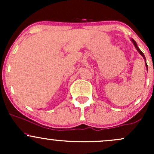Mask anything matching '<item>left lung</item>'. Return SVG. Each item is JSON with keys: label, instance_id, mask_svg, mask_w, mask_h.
<instances>
[{"label": "left lung", "instance_id": "1", "mask_svg": "<svg viewBox=\"0 0 154 154\" xmlns=\"http://www.w3.org/2000/svg\"><path fill=\"white\" fill-rule=\"evenodd\" d=\"M130 40H131V42H133V45H134L135 48H136V50H137V51H138V52H139V54H141V55H142V57H143V58L144 59V60H145V66H146V67H147V63H146V59H145V57H144V54H143V53H142V51H141V50H140V49H139V47H138V45H137V44H136V41H135V40H134V39H133V38H131V39H130Z\"/></svg>", "mask_w": 154, "mask_h": 154}]
</instances>
